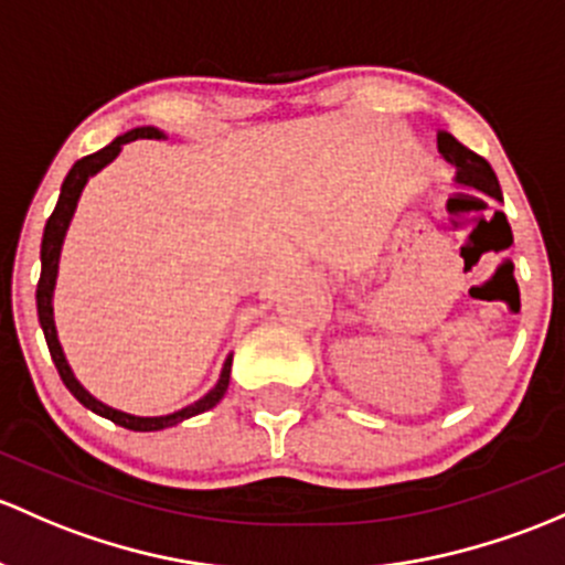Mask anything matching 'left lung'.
Listing matches in <instances>:
<instances>
[{
  "mask_svg": "<svg viewBox=\"0 0 565 565\" xmlns=\"http://www.w3.org/2000/svg\"><path fill=\"white\" fill-rule=\"evenodd\" d=\"M438 153H441V157L455 168L457 186L473 189V192H482V194H487V198L503 203L498 178H495V173H492L490 164L479 157V153L468 151V148L462 146V142H457L449 132H438Z\"/></svg>",
  "mask_w": 565,
  "mask_h": 565,
  "instance_id": "1",
  "label": "left lung"
}]
</instances>
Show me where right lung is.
<instances>
[{"label":"right lung","mask_w":565,"mask_h":565,"mask_svg":"<svg viewBox=\"0 0 565 565\" xmlns=\"http://www.w3.org/2000/svg\"><path fill=\"white\" fill-rule=\"evenodd\" d=\"M138 138H148V140H162L164 132L157 127H138V129H129L127 135H118L110 146L99 148L97 153H88V157L78 159L70 170L67 178L62 183V194H58V203L53 207L51 218L45 224V233H43V246H40V263H43V270H40V281H38V317H40V328H43L45 343H47V352H51L53 365H56L58 376H62L64 387L73 392L75 397L88 408V412L99 414V417L110 419V423L127 427V430H164V427H173L183 419L194 417V414H203L207 408L216 406L218 401L224 397V392L230 387V371H233V354L224 360L222 373H218V382L213 384V390H207L200 401H194L192 406L186 408H178L173 414H164V417H135V414L127 412H118V408L105 406L103 401L92 395L83 384L75 379L73 367H70L67 358H64V349L58 343V332H56V322H53V289H56V276H58V259H62V246H64V237H67L70 222L75 216V207H78V200L86 189L88 178L97 175L99 170L108 168L113 159L121 153V146L127 142L138 140Z\"/></svg>","instance_id":"obj_1"}]
</instances>
